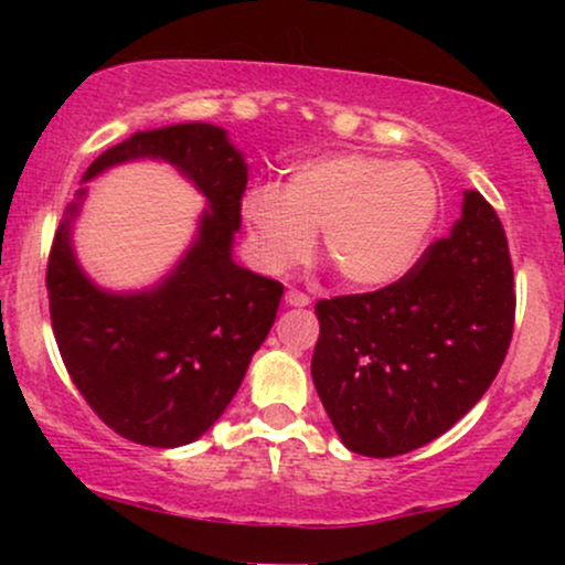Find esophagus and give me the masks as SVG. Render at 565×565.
Wrapping results in <instances>:
<instances>
[{"mask_svg": "<svg viewBox=\"0 0 565 565\" xmlns=\"http://www.w3.org/2000/svg\"><path fill=\"white\" fill-rule=\"evenodd\" d=\"M287 305H291V308H305V305H310V297L305 295V291L289 289L287 291Z\"/></svg>", "mask_w": 565, "mask_h": 565, "instance_id": "34e87169", "label": "esophagus"}]
</instances>
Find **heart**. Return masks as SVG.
I'll return each mask as SVG.
<instances>
[{"instance_id": "b5f03b06", "label": "heart", "mask_w": 565, "mask_h": 565, "mask_svg": "<svg viewBox=\"0 0 565 565\" xmlns=\"http://www.w3.org/2000/svg\"><path fill=\"white\" fill-rule=\"evenodd\" d=\"M242 212L257 260L281 274L313 252L350 287L385 289L419 263L440 212L436 178L414 161L329 153L297 164L287 183H257Z\"/></svg>"}]
</instances>
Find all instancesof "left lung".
Masks as SVG:
<instances>
[{
    "mask_svg": "<svg viewBox=\"0 0 565 565\" xmlns=\"http://www.w3.org/2000/svg\"><path fill=\"white\" fill-rule=\"evenodd\" d=\"M310 374L337 436L398 457L481 401L512 340V263L494 206L465 191L462 217L393 287L316 305Z\"/></svg>",
    "mask_w": 565,
    "mask_h": 565,
    "instance_id": "left-lung-1",
    "label": "left lung"
}]
</instances>
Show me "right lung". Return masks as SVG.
Segmentation results:
<instances>
[{
	"label": "right lung",
	"mask_w": 565,
	"mask_h": 565,
	"mask_svg": "<svg viewBox=\"0 0 565 565\" xmlns=\"http://www.w3.org/2000/svg\"><path fill=\"white\" fill-rule=\"evenodd\" d=\"M132 159L170 161L204 193L196 242L153 289L95 287L71 246L82 188L50 249V319L63 364L97 417L135 444L174 449L204 436L231 404L284 287L231 257L246 164L225 129L191 121L135 132L100 153L84 183Z\"/></svg>",
	"instance_id": "1"
}]
</instances>
